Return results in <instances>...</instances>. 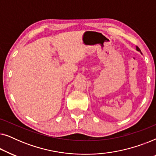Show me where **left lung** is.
<instances>
[{"label":"left lung","instance_id":"obj_1","mask_svg":"<svg viewBox=\"0 0 156 156\" xmlns=\"http://www.w3.org/2000/svg\"><path fill=\"white\" fill-rule=\"evenodd\" d=\"M136 50H137V51H138V52H140V50L139 48H138V47L136 46ZM140 53H141V52H140ZM141 54H142V53H141Z\"/></svg>","mask_w":156,"mask_h":156}]
</instances>
